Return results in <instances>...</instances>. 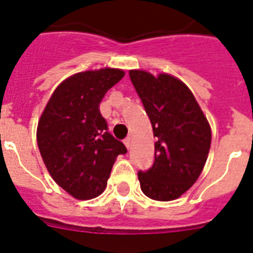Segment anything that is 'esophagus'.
<instances>
[{
  "label": "esophagus",
  "instance_id": "obj_1",
  "mask_svg": "<svg viewBox=\"0 0 253 253\" xmlns=\"http://www.w3.org/2000/svg\"><path fill=\"white\" fill-rule=\"evenodd\" d=\"M124 144H125V147H126V148H130V146H131V138L130 137H128V138H125L124 139Z\"/></svg>",
  "mask_w": 253,
  "mask_h": 253
}]
</instances>
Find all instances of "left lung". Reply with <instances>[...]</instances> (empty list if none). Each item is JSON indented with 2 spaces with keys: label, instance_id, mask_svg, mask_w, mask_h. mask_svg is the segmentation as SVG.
<instances>
[{
  "label": "left lung",
  "instance_id": "obj_1",
  "mask_svg": "<svg viewBox=\"0 0 253 253\" xmlns=\"http://www.w3.org/2000/svg\"><path fill=\"white\" fill-rule=\"evenodd\" d=\"M129 77L151 120L153 165L138 172L140 189L148 198L169 202L195 184L207 162L211 130L189 87L172 76L154 77L129 71Z\"/></svg>",
  "mask_w": 253,
  "mask_h": 253
}]
</instances>
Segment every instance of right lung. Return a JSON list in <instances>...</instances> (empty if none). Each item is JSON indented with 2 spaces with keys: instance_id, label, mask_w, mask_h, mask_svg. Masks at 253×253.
<instances>
[{
  "instance_id": "1",
  "label": "right lung",
  "mask_w": 253,
  "mask_h": 253,
  "mask_svg": "<svg viewBox=\"0 0 253 253\" xmlns=\"http://www.w3.org/2000/svg\"><path fill=\"white\" fill-rule=\"evenodd\" d=\"M124 77L122 69L86 71L64 80L49 99L38 124L40 154L53 180L80 200L99 196L116 157L126 153L107 131L99 105Z\"/></svg>"
}]
</instances>
